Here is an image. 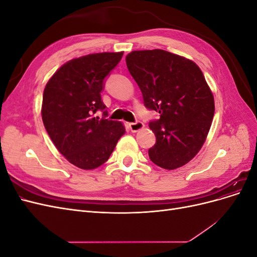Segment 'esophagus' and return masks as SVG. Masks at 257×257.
<instances>
[{
    "label": "esophagus",
    "instance_id": "34e87169",
    "mask_svg": "<svg viewBox=\"0 0 257 257\" xmlns=\"http://www.w3.org/2000/svg\"><path fill=\"white\" fill-rule=\"evenodd\" d=\"M128 127L132 132H138V131H141L142 128L145 127V124L141 121H136V122H133V123H130Z\"/></svg>",
    "mask_w": 257,
    "mask_h": 257
}]
</instances>
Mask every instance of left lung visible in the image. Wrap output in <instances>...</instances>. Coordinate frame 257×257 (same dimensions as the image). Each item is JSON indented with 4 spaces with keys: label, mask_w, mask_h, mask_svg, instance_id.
<instances>
[{
    "label": "left lung",
    "mask_w": 257,
    "mask_h": 257,
    "mask_svg": "<svg viewBox=\"0 0 257 257\" xmlns=\"http://www.w3.org/2000/svg\"><path fill=\"white\" fill-rule=\"evenodd\" d=\"M126 65L145 106L160 113L150 121L157 143L149 158L168 170L189 163L203 147L214 114V99L193 61L161 49L132 51Z\"/></svg>",
    "instance_id": "obj_1"
}]
</instances>
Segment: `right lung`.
Wrapping results in <instances>:
<instances>
[{"label":"right lung","instance_id":"1","mask_svg":"<svg viewBox=\"0 0 257 257\" xmlns=\"http://www.w3.org/2000/svg\"><path fill=\"white\" fill-rule=\"evenodd\" d=\"M123 52H102L68 61L44 90L42 118L62 155L81 169H94L109 159L125 127L108 115L100 92ZM102 111V118L95 113Z\"/></svg>","mask_w":257,"mask_h":257}]
</instances>
